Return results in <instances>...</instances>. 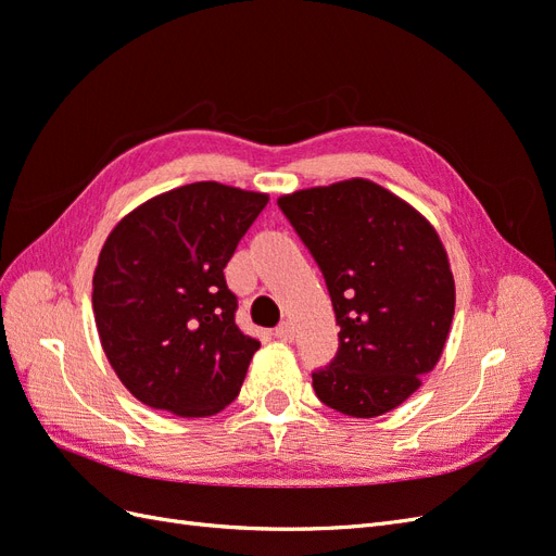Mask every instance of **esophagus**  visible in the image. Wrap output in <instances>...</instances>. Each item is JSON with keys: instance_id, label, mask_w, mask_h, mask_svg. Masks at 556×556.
<instances>
[{"instance_id": "esophagus-1", "label": "esophagus", "mask_w": 556, "mask_h": 556, "mask_svg": "<svg viewBox=\"0 0 556 556\" xmlns=\"http://www.w3.org/2000/svg\"><path fill=\"white\" fill-rule=\"evenodd\" d=\"M276 339L285 341V343H292L294 341V327L290 323H282L280 327H276Z\"/></svg>"}]
</instances>
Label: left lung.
Returning <instances> with one entry per match:
<instances>
[{
  "label": "left lung",
  "mask_w": 556,
  "mask_h": 556,
  "mask_svg": "<svg viewBox=\"0 0 556 556\" xmlns=\"http://www.w3.org/2000/svg\"><path fill=\"white\" fill-rule=\"evenodd\" d=\"M325 276L339 352L313 374L325 406L378 417L439 364L454 317V278L439 231L408 201L366 178L278 199Z\"/></svg>",
  "instance_id": "left-lung-1"
}]
</instances>
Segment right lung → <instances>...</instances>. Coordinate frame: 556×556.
<instances>
[{
	"label": "right lung",
	"instance_id": "obj_1",
	"mask_svg": "<svg viewBox=\"0 0 556 556\" xmlns=\"http://www.w3.org/2000/svg\"><path fill=\"white\" fill-rule=\"evenodd\" d=\"M268 194L215 180L148 199L113 227L92 276L99 341L146 406L208 417L239 396L260 341L237 323L225 266Z\"/></svg>",
	"mask_w": 556,
	"mask_h": 556
}]
</instances>
